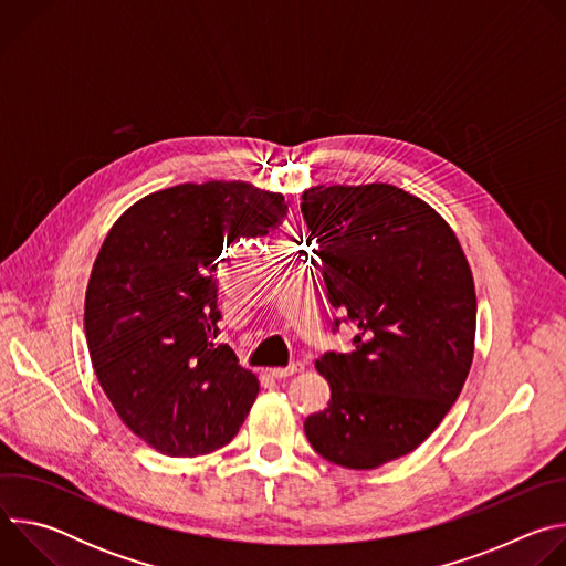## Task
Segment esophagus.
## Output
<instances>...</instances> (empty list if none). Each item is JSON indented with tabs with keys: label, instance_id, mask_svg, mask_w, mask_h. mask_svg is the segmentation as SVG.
<instances>
[{
	"label": "esophagus",
	"instance_id": "34e87169",
	"mask_svg": "<svg viewBox=\"0 0 566 566\" xmlns=\"http://www.w3.org/2000/svg\"><path fill=\"white\" fill-rule=\"evenodd\" d=\"M302 369H304L302 363H293V365H289V367H275V369H271V376L277 378V380H282V378H289V376H293V374H300Z\"/></svg>",
	"mask_w": 566,
	"mask_h": 566
}]
</instances>
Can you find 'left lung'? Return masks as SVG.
Segmentation results:
<instances>
[{
    "mask_svg": "<svg viewBox=\"0 0 566 566\" xmlns=\"http://www.w3.org/2000/svg\"><path fill=\"white\" fill-rule=\"evenodd\" d=\"M300 210L340 313L334 332L358 329L352 352L315 360L332 400L304 432L332 463L371 470L419 448L461 394L476 327L472 273L452 228L396 186H317Z\"/></svg>",
    "mask_w": 566,
    "mask_h": 566,
    "instance_id": "obj_1",
    "label": "left lung"
}]
</instances>
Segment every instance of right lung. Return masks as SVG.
<instances>
[{
    "mask_svg": "<svg viewBox=\"0 0 566 566\" xmlns=\"http://www.w3.org/2000/svg\"><path fill=\"white\" fill-rule=\"evenodd\" d=\"M289 212L249 184H184L134 203L96 258L85 334L98 382L123 423L168 457L230 443L260 391L217 345V269L241 237H264Z\"/></svg>",
    "mask_w": 566,
    "mask_h": 566,
    "instance_id": "right-lung-1",
    "label": "right lung"
}]
</instances>
